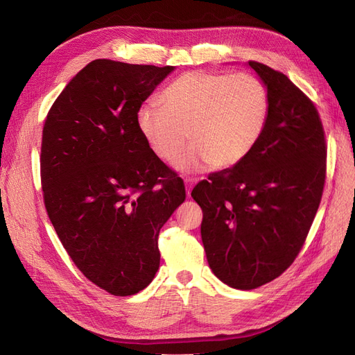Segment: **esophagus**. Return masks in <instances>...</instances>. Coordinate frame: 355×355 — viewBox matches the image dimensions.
I'll return each mask as SVG.
<instances>
[{
	"instance_id": "1",
	"label": "esophagus",
	"mask_w": 355,
	"mask_h": 355,
	"mask_svg": "<svg viewBox=\"0 0 355 355\" xmlns=\"http://www.w3.org/2000/svg\"><path fill=\"white\" fill-rule=\"evenodd\" d=\"M197 184L196 179H191V178H187L185 179V187H187V196H191V189L192 187H194Z\"/></svg>"
}]
</instances>
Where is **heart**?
Wrapping results in <instances>:
<instances>
[{
  "mask_svg": "<svg viewBox=\"0 0 355 355\" xmlns=\"http://www.w3.org/2000/svg\"><path fill=\"white\" fill-rule=\"evenodd\" d=\"M158 103L137 111V128L148 148L173 161L184 173L240 164L259 142L270 112L265 84L250 73L189 71L171 81Z\"/></svg>",
  "mask_w": 355,
  "mask_h": 355,
  "instance_id": "obj_1",
  "label": "heart"
}]
</instances>
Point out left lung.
Masks as SVG:
<instances>
[{"label": "left lung", "mask_w": 355, "mask_h": 355, "mask_svg": "<svg viewBox=\"0 0 355 355\" xmlns=\"http://www.w3.org/2000/svg\"><path fill=\"white\" fill-rule=\"evenodd\" d=\"M247 65L270 96L265 130L240 164L191 192L202 210L209 266L240 290L270 283L293 263L320 206L327 155L314 103L284 73L254 60Z\"/></svg>", "instance_id": "left-lung-1"}]
</instances>
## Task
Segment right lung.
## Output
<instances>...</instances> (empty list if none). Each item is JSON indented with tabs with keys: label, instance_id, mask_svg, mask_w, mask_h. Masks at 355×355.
I'll return each instance as SVG.
<instances>
[{
	"label": "right lung",
	"instance_id": "obj_1",
	"mask_svg": "<svg viewBox=\"0 0 355 355\" xmlns=\"http://www.w3.org/2000/svg\"><path fill=\"white\" fill-rule=\"evenodd\" d=\"M173 71L96 59L67 84L42 128L49 218L78 270L115 296L154 280L159 230L187 197L184 182L148 148L136 121Z\"/></svg>",
	"mask_w": 355,
	"mask_h": 355
}]
</instances>
